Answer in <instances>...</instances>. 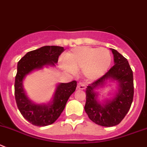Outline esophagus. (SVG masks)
<instances>
[{
  "instance_id": "obj_1",
  "label": "esophagus",
  "mask_w": 147,
  "mask_h": 147,
  "mask_svg": "<svg viewBox=\"0 0 147 147\" xmlns=\"http://www.w3.org/2000/svg\"><path fill=\"white\" fill-rule=\"evenodd\" d=\"M86 88V85L84 84V83H79L78 85V87H77V88L79 89V90H85Z\"/></svg>"
}]
</instances>
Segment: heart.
Returning a JSON list of instances; mask_svg holds the SVG:
<instances>
[{"instance_id": "heart-1", "label": "heart", "mask_w": 147, "mask_h": 147, "mask_svg": "<svg viewBox=\"0 0 147 147\" xmlns=\"http://www.w3.org/2000/svg\"><path fill=\"white\" fill-rule=\"evenodd\" d=\"M63 61L66 70L74 72L82 69L86 79L96 80L107 73L112 63V55L105 48L80 46L66 53Z\"/></svg>"}]
</instances>
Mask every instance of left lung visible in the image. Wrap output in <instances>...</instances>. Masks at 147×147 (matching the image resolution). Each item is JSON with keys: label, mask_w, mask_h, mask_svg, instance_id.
Instances as JSON below:
<instances>
[{"label": "left lung", "mask_w": 147, "mask_h": 147, "mask_svg": "<svg viewBox=\"0 0 147 147\" xmlns=\"http://www.w3.org/2000/svg\"><path fill=\"white\" fill-rule=\"evenodd\" d=\"M114 66L98 80L87 86L85 111L90 120L105 127L118 125L129 111L134 98V76L127 60L117 51L110 49ZM109 83H116L115 94L99 100L98 90Z\"/></svg>", "instance_id": "1"}]
</instances>
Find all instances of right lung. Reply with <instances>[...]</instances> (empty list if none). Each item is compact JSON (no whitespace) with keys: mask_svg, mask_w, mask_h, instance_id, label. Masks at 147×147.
Here are the masks:
<instances>
[{"mask_svg":"<svg viewBox=\"0 0 147 147\" xmlns=\"http://www.w3.org/2000/svg\"><path fill=\"white\" fill-rule=\"evenodd\" d=\"M64 51L61 46H46L29 51L19 61L15 78V99L23 117L36 126H46L54 123L64 110L67 100L75 92L77 82L58 83L52 96L46 103H36L30 99L24 90L23 83L26 76L43 67H54Z\"/></svg>","mask_w":147,"mask_h":147,"instance_id":"obj_1","label":"right lung"}]
</instances>
